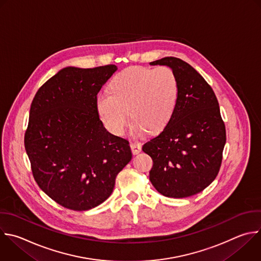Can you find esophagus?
<instances>
[{"label": "esophagus", "mask_w": 261, "mask_h": 261, "mask_svg": "<svg viewBox=\"0 0 261 261\" xmlns=\"http://www.w3.org/2000/svg\"><path fill=\"white\" fill-rule=\"evenodd\" d=\"M130 147H131L132 152H133L134 154H136V153H138V152H140V151H141V147H142V145H141V143H140L139 141L134 140V141H132V142L130 143Z\"/></svg>", "instance_id": "esophagus-1"}]
</instances>
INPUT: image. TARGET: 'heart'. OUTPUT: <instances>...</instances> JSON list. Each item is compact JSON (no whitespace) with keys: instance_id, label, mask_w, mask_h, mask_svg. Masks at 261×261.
Listing matches in <instances>:
<instances>
[{"instance_id":"heart-1","label":"heart","mask_w":261,"mask_h":261,"mask_svg":"<svg viewBox=\"0 0 261 261\" xmlns=\"http://www.w3.org/2000/svg\"><path fill=\"white\" fill-rule=\"evenodd\" d=\"M177 99L178 83L171 68L130 67L114 76L110 92L97 95L96 109L106 127L116 134L124 132L129 113L135 132H155L169 122Z\"/></svg>"}]
</instances>
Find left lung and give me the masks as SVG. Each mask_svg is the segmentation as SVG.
<instances>
[{
	"mask_svg": "<svg viewBox=\"0 0 261 261\" xmlns=\"http://www.w3.org/2000/svg\"><path fill=\"white\" fill-rule=\"evenodd\" d=\"M178 83V99L164 129L142 150L152 159L149 180L168 198H187L205 190L217 176L226 141L225 125L211 86L188 62L164 57Z\"/></svg>",
	"mask_w": 261,
	"mask_h": 261,
	"instance_id": "1",
	"label": "left lung"
}]
</instances>
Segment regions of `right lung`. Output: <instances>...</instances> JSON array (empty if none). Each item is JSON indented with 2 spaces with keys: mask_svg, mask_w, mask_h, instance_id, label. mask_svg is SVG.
<instances>
[{
  "mask_svg": "<svg viewBox=\"0 0 261 261\" xmlns=\"http://www.w3.org/2000/svg\"><path fill=\"white\" fill-rule=\"evenodd\" d=\"M115 64L65 67L43 84L31 106L24 146L40 189L62 207L86 211L113 193L131 161L129 141L111 134L96 109Z\"/></svg>",
  "mask_w": 261,
  "mask_h": 261,
  "instance_id": "add662e5",
  "label": "right lung"
}]
</instances>
